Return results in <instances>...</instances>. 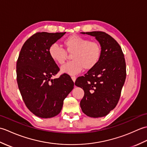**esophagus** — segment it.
Returning <instances> with one entry per match:
<instances>
[{"label":"esophagus","mask_w":147,"mask_h":147,"mask_svg":"<svg viewBox=\"0 0 147 147\" xmlns=\"http://www.w3.org/2000/svg\"><path fill=\"white\" fill-rule=\"evenodd\" d=\"M71 78H72V80H73V81L74 82V83L75 82V81H76V78L75 77V76H71Z\"/></svg>","instance_id":"esophagus-1"}]
</instances>
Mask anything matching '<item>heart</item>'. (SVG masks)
<instances>
[{
  "instance_id": "heart-1",
  "label": "heart",
  "mask_w": 147,
  "mask_h": 147,
  "mask_svg": "<svg viewBox=\"0 0 147 147\" xmlns=\"http://www.w3.org/2000/svg\"><path fill=\"white\" fill-rule=\"evenodd\" d=\"M64 44L69 53H73L72 55L73 61L61 67L62 73L74 75L83 68L90 70L94 67L100 59L102 48L97 42L78 35H71L64 40ZM49 53L52 60L57 64H64L66 59V52L57 43L50 47Z\"/></svg>"
}]
</instances>
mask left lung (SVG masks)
Returning a JSON list of instances; mask_svg holds the SVG:
<instances>
[{
  "mask_svg": "<svg viewBox=\"0 0 147 147\" xmlns=\"http://www.w3.org/2000/svg\"><path fill=\"white\" fill-rule=\"evenodd\" d=\"M81 33L95 37L101 46L102 55L94 67L76 80L75 85L85 92L80 107L89 117H104L113 110L119 100L126 76L125 59L120 45L108 34Z\"/></svg>",
  "mask_w": 147,
  "mask_h": 147,
  "instance_id": "left-lung-1",
  "label": "left lung"
}]
</instances>
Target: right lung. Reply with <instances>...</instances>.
<instances>
[{
  "instance_id": "right-lung-1",
  "label": "right lung",
  "mask_w": 147,
  "mask_h": 147,
  "mask_svg": "<svg viewBox=\"0 0 147 147\" xmlns=\"http://www.w3.org/2000/svg\"><path fill=\"white\" fill-rule=\"evenodd\" d=\"M65 33H36L24 43L16 64L17 82L28 109L41 118L58 115L74 88L67 74L52 79L59 68L49 55L50 47Z\"/></svg>"
}]
</instances>
